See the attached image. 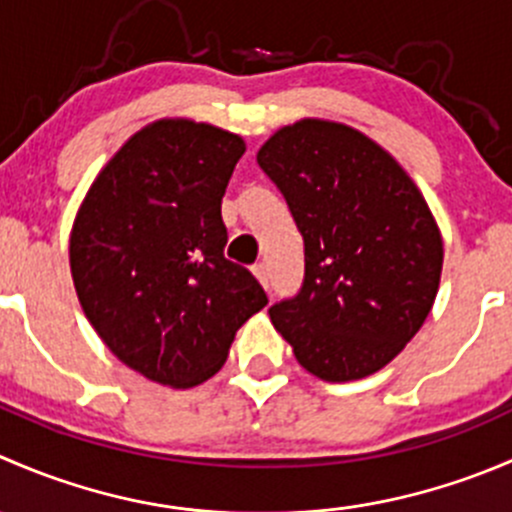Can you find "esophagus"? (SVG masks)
Returning <instances> with one entry per match:
<instances>
[{
    "mask_svg": "<svg viewBox=\"0 0 512 512\" xmlns=\"http://www.w3.org/2000/svg\"><path fill=\"white\" fill-rule=\"evenodd\" d=\"M252 272H255V277L257 280H260V285L262 287H270V267L265 265V262H260V265H255L252 267Z\"/></svg>",
    "mask_w": 512,
    "mask_h": 512,
    "instance_id": "esophagus-1",
    "label": "esophagus"
}]
</instances>
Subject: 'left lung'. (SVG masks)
Returning a JSON list of instances; mask_svg holds the SVG:
<instances>
[{
  "label": "left lung",
  "instance_id": "obj_1",
  "mask_svg": "<svg viewBox=\"0 0 512 512\" xmlns=\"http://www.w3.org/2000/svg\"><path fill=\"white\" fill-rule=\"evenodd\" d=\"M257 163L304 237V285L270 307L275 329L322 381L384 369L441 285L443 237L423 193L386 148L324 118L282 126Z\"/></svg>",
  "mask_w": 512,
  "mask_h": 512
}]
</instances>
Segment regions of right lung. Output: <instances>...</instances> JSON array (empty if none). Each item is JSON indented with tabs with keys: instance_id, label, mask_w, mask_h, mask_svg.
I'll return each mask as SVG.
<instances>
[{
	"instance_id": "right-lung-1",
	"label": "right lung",
	"mask_w": 512,
	"mask_h": 512,
	"mask_svg": "<svg viewBox=\"0 0 512 512\" xmlns=\"http://www.w3.org/2000/svg\"><path fill=\"white\" fill-rule=\"evenodd\" d=\"M245 141L193 118H160L98 170L69 235L81 309L133 371L193 389L223 369L237 329L267 304L225 260L223 195Z\"/></svg>"
}]
</instances>
